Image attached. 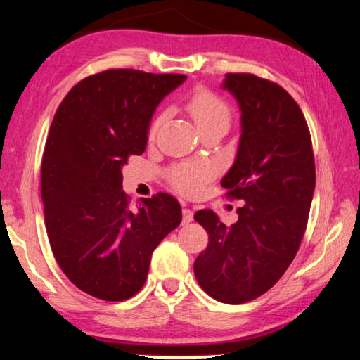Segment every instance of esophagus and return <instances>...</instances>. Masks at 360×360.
<instances>
[{"mask_svg":"<svg viewBox=\"0 0 360 360\" xmlns=\"http://www.w3.org/2000/svg\"><path fill=\"white\" fill-rule=\"evenodd\" d=\"M193 221V211L188 210V208H184L182 210V222L184 224H188Z\"/></svg>","mask_w":360,"mask_h":360,"instance_id":"1","label":"esophagus"}]
</instances>
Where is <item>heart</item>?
<instances>
[{
  "mask_svg": "<svg viewBox=\"0 0 360 360\" xmlns=\"http://www.w3.org/2000/svg\"><path fill=\"white\" fill-rule=\"evenodd\" d=\"M187 111L195 120V124L200 129V131L210 130V129H224L227 131L231 120V112L227 103H225L221 96L210 92L206 89H198L191 95V98L186 103ZM162 122V115L154 119L149 127V136L152 138L155 135ZM214 169L208 163H182V165H176L168 169V181L176 191L184 195H195L202 191L203 186L208 182Z\"/></svg>",
  "mask_w": 360,
  "mask_h": 360,
  "instance_id": "1",
  "label": "heart"
}]
</instances>
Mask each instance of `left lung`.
Instances as JSON below:
<instances>
[{"mask_svg": "<svg viewBox=\"0 0 360 360\" xmlns=\"http://www.w3.org/2000/svg\"><path fill=\"white\" fill-rule=\"evenodd\" d=\"M222 87L240 105L241 136L221 186L245 205L230 227L214 211L195 212L210 241L193 271L210 297L238 304L271 289L294 260L307 230L316 169L307 120L281 85L229 72Z\"/></svg>", "mask_w": 360, "mask_h": 360, "instance_id": "1", "label": "left lung"}]
</instances>
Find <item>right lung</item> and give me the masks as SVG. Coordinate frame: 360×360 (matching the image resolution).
I'll list each match as a JSON object with an SVG mask.
<instances>
[{
  "instance_id": "1",
  "label": "right lung",
  "mask_w": 360,
  "mask_h": 360,
  "mask_svg": "<svg viewBox=\"0 0 360 360\" xmlns=\"http://www.w3.org/2000/svg\"><path fill=\"white\" fill-rule=\"evenodd\" d=\"M184 75L106 70L82 79L60 103L41 163V197L53 257L85 294L122 302L146 283L154 249L181 224L168 193L135 210L122 168L148 144L152 114Z\"/></svg>"
}]
</instances>
